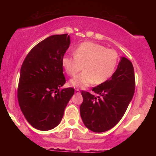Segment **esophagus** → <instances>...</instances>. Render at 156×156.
<instances>
[{
    "label": "esophagus",
    "instance_id": "34e87169",
    "mask_svg": "<svg viewBox=\"0 0 156 156\" xmlns=\"http://www.w3.org/2000/svg\"><path fill=\"white\" fill-rule=\"evenodd\" d=\"M75 93L76 94H80V90H79L78 89H76V90H75Z\"/></svg>",
    "mask_w": 156,
    "mask_h": 156
}]
</instances>
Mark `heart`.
I'll return each mask as SVG.
<instances>
[{
    "label": "heart",
    "mask_w": 156,
    "mask_h": 156,
    "mask_svg": "<svg viewBox=\"0 0 156 156\" xmlns=\"http://www.w3.org/2000/svg\"><path fill=\"white\" fill-rule=\"evenodd\" d=\"M74 56L65 55L62 59V65L65 72L70 76L84 69V72L69 81L74 87L84 88L94 82L99 84L112 77L118 64L117 52L112 49H106L101 44L83 42L74 49Z\"/></svg>",
    "instance_id": "obj_1"
}]
</instances>
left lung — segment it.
Wrapping results in <instances>:
<instances>
[{
  "mask_svg": "<svg viewBox=\"0 0 156 156\" xmlns=\"http://www.w3.org/2000/svg\"><path fill=\"white\" fill-rule=\"evenodd\" d=\"M135 86L133 65L126 58H121L117 69L110 79L92 89L98 96L82 91L83 102L80 113L86 127L100 133L117 125L133 96Z\"/></svg>",
  "mask_w": 156,
  "mask_h": 156,
  "instance_id": "1",
  "label": "left lung"
}]
</instances>
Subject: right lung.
<instances>
[{"instance_id":"1","label":"right lung","mask_w":156,"mask_h":156,"mask_svg":"<svg viewBox=\"0 0 156 156\" xmlns=\"http://www.w3.org/2000/svg\"><path fill=\"white\" fill-rule=\"evenodd\" d=\"M69 44L67 34L49 36L31 49L21 67L18 103L27 122L38 130L59 125L74 94V88L60 89L66 82L62 59Z\"/></svg>"}]
</instances>
